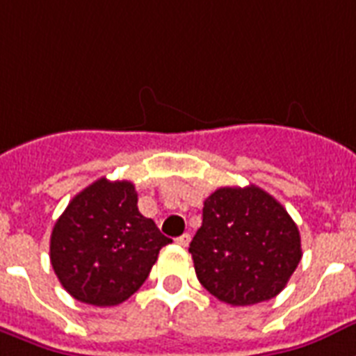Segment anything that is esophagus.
Listing matches in <instances>:
<instances>
[{"mask_svg": "<svg viewBox=\"0 0 356 356\" xmlns=\"http://www.w3.org/2000/svg\"><path fill=\"white\" fill-rule=\"evenodd\" d=\"M189 241H191V236H189V234H181L180 238H176V243L180 245V247H187Z\"/></svg>", "mask_w": 356, "mask_h": 356, "instance_id": "obj_1", "label": "esophagus"}]
</instances>
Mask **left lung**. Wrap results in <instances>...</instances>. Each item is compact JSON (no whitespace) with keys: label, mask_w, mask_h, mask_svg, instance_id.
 <instances>
[{"label":"left lung","mask_w":356,"mask_h":356,"mask_svg":"<svg viewBox=\"0 0 356 356\" xmlns=\"http://www.w3.org/2000/svg\"><path fill=\"white\" fill-rule=\"evenodd\" d=\"M189 252L200 284L232 307L277 297L302 256L299 228L290 213L256 186L211 193Z\"/></svg>","instance_id":"1"}]
</instances>
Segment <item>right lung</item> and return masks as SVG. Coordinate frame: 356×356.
Wrapping results in <instances>:
<instances>
[{
	"label": "right lung",
	"instance_id": "right-lung-1",
	"mask_svg": "<svg viewBox=\"0 0 356 356\" xmlns=\"http://www.w3.org/2000/svg\"><path fill=\"white\" fill-rule=\"evenodd\" d=\"M170 239L140 216L131 181L100 178L70 200L49 239V260L74 299L115 307L148 278Z\"/></svg>",
	"mask_w": 356,
	"mask_h": 356
}]
</instances>
